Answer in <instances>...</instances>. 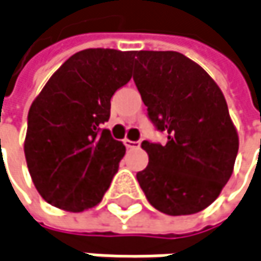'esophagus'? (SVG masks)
<instances>
[{
    "label": "esophagus",
    "instance_id": "esophagus-1",
    "mask_svg": "<svg viewBox=\"0 0 261 261\" xmlns=\"http://www.w3.org/2000/svg\"><path fill=\"white\" fill-rule=\"evenodd\" d=\"M123 143H124V146L127 147V148H137V147H140V144H141L140 141H130V140H127V138H126Z\"/></svg>",
    "mask_w": 261,
    "mask_h": 261
}]
</instances>
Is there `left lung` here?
I'll return each instance as SVG.
<instances>
[{
	"label": "left lung",
	"instance_id": "left-lung-1",
	"mask_svg": "<svg viewBox=\"0 0 261 261\" xmlns=\"http://www.w3.org/2000/svg\"><path fill=\"white\" fill-rule=\"evenodd\" d=\"M134 81L167 144L143 141L148 154L137 179L148 203L180 216L201 212L233 174L239 135L212 76L174 50L135 52Z\"/></svg>",
	"mask_w": 261,
	"mask_h": 261
}]
</instances>
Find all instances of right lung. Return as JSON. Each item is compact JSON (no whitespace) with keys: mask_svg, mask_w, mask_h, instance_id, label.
<instances>
[{"mask_svg":"<svg viewBox=\"0 0 261 261\" xmlns=\"http://www.w3.org/2000/svg\"><path fill=\"white\" fill-rule=\"evenodd\" d=\"M134 58L135 50H80L33 100L23 151L49 204L82 212L102 201L126 147L100 126L110 118L113 94L132 78Z\"/></svg>","mask_w":261,"mask_h":261,"instance_id":"add662e5","label":"right lung"}]
</instances>
